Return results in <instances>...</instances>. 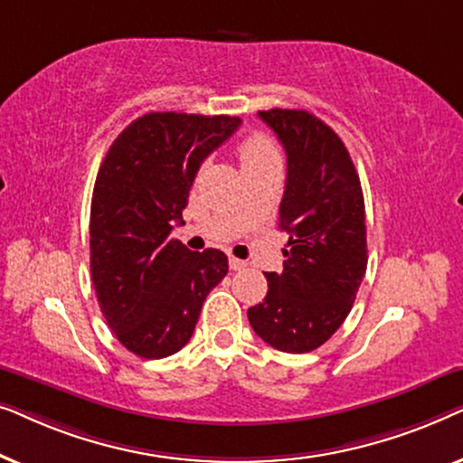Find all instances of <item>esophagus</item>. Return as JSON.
Returning a JSON list of instances; mask_svg holds the SVG:
<instances>
[{
    "label": "esophagus",
    "mask_w": 463,
    "mask_h": 463,
    "mask_svg": "<svg viewBox=\"0 0 463 463\" xmlns=\"http://www.w3.org/2000/svg\"><path fill=\"white\" fill-rule=\"evenodd\" d=\"M230 268H232L233 271L244 269V268H246V261H242V259H236V257H230Z\"/></svg>",
    "instance_id": "obj_1"
}]
</instances>
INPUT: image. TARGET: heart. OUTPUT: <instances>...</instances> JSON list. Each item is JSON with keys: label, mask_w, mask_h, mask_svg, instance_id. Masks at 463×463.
<instances>
[{"label": "heart", "mask_w": 463, "mask_h": 463, "mask_svg": "<svg viewBox=\"0 0 463 463\" xmlns=\"http://www.w3.org/2000/svg\"><path fill=\"white\" fill-rule=\"evenodd\" d=\"M238 156L240 162H242V168L261 166L265 162L278 160V147L274 138L263 135V132H249L238 143Z\"/></svg>", "instance_id": "1"}]
</instances>
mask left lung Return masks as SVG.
Returning a JSON list of instances; mask_svg holds the SVG:
<instances>
[{
  "label": "left lung",
  "mask_w": 463,
  "mask_h": 463,
  "mask_svg": "<svg viewBox=\"0 0 463 463\" xmlns=\"http://www.w3.org/2000/svg\"><path fill=\"white\" fill-rule=\"evenodd\" d=\"M287 151L280 230L284 269L268 271V295L249 309L265 344L306 354L344 325L366 271L363 187L331 126L303 109L259 111Z\"/></svg>",
  "instance_id": "8db88e82"
}]
</instances>
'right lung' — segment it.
<instances>
[{
	"instance_id": "obj_1",
	"label": "right lung",
	"mask_w": 463,
	"mask_h": 463,
	"mask_svg": "<svg viewBox=\"0 0 463 463\" xmlns=\"http://www.w3.org/2000/svg\"><path fill=\"white\" fill-rule=\"evenodd\" d=\"M240 118L154 111L126 126L100 164L90 206V274L126 350L166 358L192 339L206 295L227 274L217 249L175 240L200 164Z\"/></svg>"
}]
</instances>
